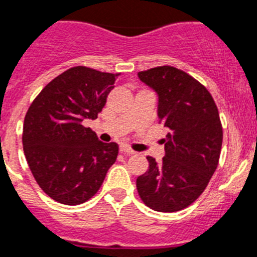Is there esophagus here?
<instances>
[{"label": "esophagus", "mask_w": 257, "mask_h": 257, "mask_svg": "<svg viewBox=\"0 0 257 257\" xmlns=\"http://www.w3.org/2000/svg\"><path fill=\"white\" fill-rule=\"evenodd\" d=\"M120 152H121L122 154H125V155H135L136 154L132 149L126 148V146H121V148H120Z\"/></svg>", "instance_id": "1"}]
</instances>
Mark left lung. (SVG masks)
<instances>
[{
	"instance_id": "obj_1",
	"label": "left lung",
	"mask_w": 257,
	"mask_h": 257,
	"mask_svg": "<svg viewBox=\"0 0 257 257\" xmlns=\"http://www.w3.org/2000/svg\"><path fill=\"white\" fill-rule=\"evenodd\" d=\"M139 78L158 94L159 122L169 133L162 163L146 157L149 170L137 178V191L153 210L178 212L197 200L218 166V108L205 86L174 66L140 72Z\"/></svg>"
}]
</instances>
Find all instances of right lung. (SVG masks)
Instances as JSON below:
<instances>
[{
    "label": "right lung",
    "instance_id": "add662e5",
    "mask_svg": "<svg viewBox=\"0 0 257 257\" xmlns=\"http://www.w3.org/2000/svg\"><path fill=\"white\" fill-rule=\"evenodd\" d=\"M120 73L74 66L34 99L23 124V150L39 187L55 201L79 205L99 191L118 146L83 126L96 118Z\"/></svg>",
    "mask_w": 257,
    "mask_h": 257
}]
</instances>
